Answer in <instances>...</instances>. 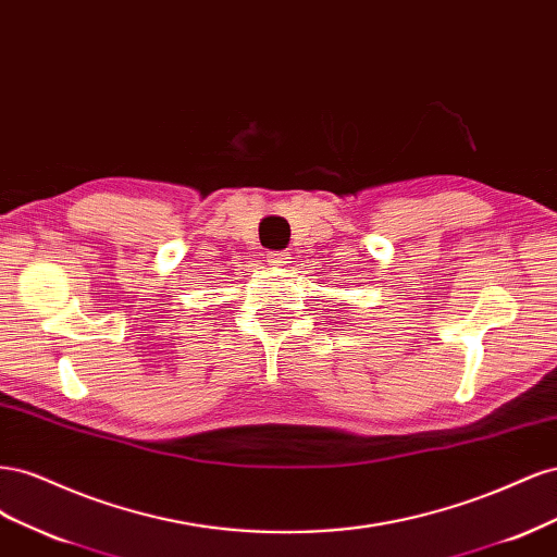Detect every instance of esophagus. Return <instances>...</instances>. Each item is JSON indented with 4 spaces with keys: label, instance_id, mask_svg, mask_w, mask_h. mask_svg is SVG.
<instances>
[{
    "label": "esophagus",
    "instance_id": "esophagus-1",
    "mask_svg": "<svg viewBox=\"0 0 557 557\" xmlns=\"http://www.w3.org/2000/svg\"><path fill=\"white\" fill-rule=\"evenodd\" d=\"M267 262L274 264V267H285L290 262V256H288V252H283V250H274V252H267Z\"/></svg>",
    "mask_w": 557,
    "mask_h": 557
}]
</instances>
